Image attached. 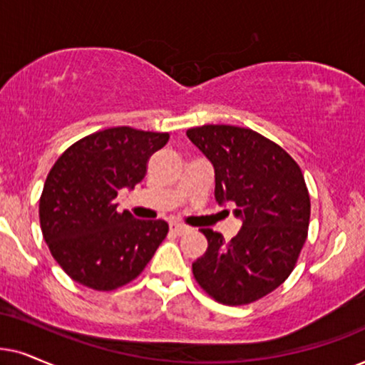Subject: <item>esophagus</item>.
<instances>
[{
  "mask_svg": "<svg viewBox=\"0 0 365 365\" xmlns=\"http://www.w3.org/2000/svg\"><path fill=\"white\" fill-rule=\"evenodd\" d=\"M170 230L173 233H177V235H183V233H187L190 228L187 225H182V223H170Z\"/></svg>",
  "mask_w": 365,
  "mask_h": 365,
  "instance_id": "esophagus-1",
  "label": "esophagus"
}]
</instances>
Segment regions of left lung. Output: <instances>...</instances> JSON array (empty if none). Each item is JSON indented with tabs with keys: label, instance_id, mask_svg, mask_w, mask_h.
Masks as SVG:
<instances>
[{
	"label": "left lung",
	"instance_id": "obj_1",
	"mask_svg": "<svg viewBox=\"0 0 365 365\" xmlns=\"http://www.w3.org/2000/svg\"><path fill=\"white\" fill-rule=\"evenodd\" d=\"M187 137L215 170V200L233 202L242 228L232 240L210 228L193 277L220 304L244 305L292 274L307 239L310 197L302 170L279 145L250 128L203 125Z\"/></svg>",
	"mask_w": 365,
	"mask_h": 365
}]
</instances>
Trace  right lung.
Wrapping results in <instances>:
<instances>
[{
  "label": "right lung",
  "mask_w": 365,
  "mask_h": 365,
  "mask_svg": "<svg viewBox=\"0 0 365 365\" xmlns=\"http://www.w3.org/2000/svg\"><path fill=\"white\" fill-rule=\"evenodd\" d=\"M168 133L115 126L73 143L48 173L40 198L43 239L78 284L113 290L142 274L168 233L165 220L118 212L121 188H135Z\"/></svg>",
  "instance_id": "obj_1"
}]
</instances>
